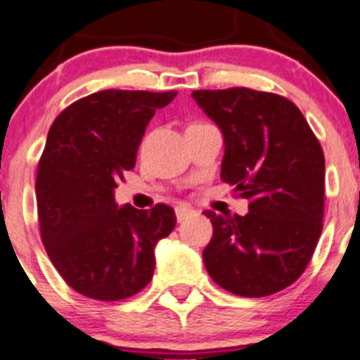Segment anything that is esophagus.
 I'll use <instances>...</instances> for the list:
<instances>
[{"instance_id":"esophagus-1","label":"esophagus","mask_w":360,"mask_h":360,"mask_svg":"<svg viewBox=\"0 0 360 360\" xmlns=\"http://www.w3.org/2000/svg\"><path fill=\"white\" fill-rule=\"evenodd\" d=\"M176 219H178V222H182L184 219H187L189 217V215H193L194 214V210H191L189 207H176Z\"/></svg>"}]
</instances>
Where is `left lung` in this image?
<instances>
[{
  "label": "left lung",
  "instance_id": "left-lung-1",
  "mask_svg": "<svg viewBox=\"0 0 360 360\" xmlns=\"http://www.w3.org/2000/svg\"><path fill=\"white\" fill-rule=\"evenodd\" d=\"M194 101L224 136L222 182L249 201L245 215H205L214 226L207 272L240 297L293 285L313 258L323 228L325 157L300 109L277 94L196 90Z\"/></svg>",
  "mask_w": 360,
  "mask_h": 360
}]
</instances>
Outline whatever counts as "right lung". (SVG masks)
Returning <instances> with one entry per match:
<instances>
[{"label":"right lung","mask_w":360,"mask_h":360,"mask_svg":"<svg viewBox=\"0 0 360 360\" xmlns=\"http://www.w3.org/2000/svg\"><path fill=\"white\" fill-rule=\"evenodd\" d=\"M174 97L97 91L51 125L37 169L40 237L65 283L88 299L112 302L141 292L153 277L157 242L176 224L169 205L120 208L112 193L136 166L148 122Z\"/></svg>","instance_id":"add662e5"}]
</instances>
